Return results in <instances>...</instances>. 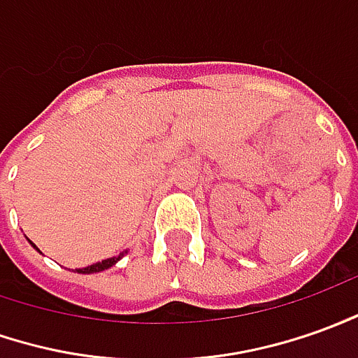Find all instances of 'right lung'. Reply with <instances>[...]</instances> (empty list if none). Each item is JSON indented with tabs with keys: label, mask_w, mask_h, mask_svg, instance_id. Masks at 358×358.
I'll return each instance as SVG.
<instances>
[{
	"label": "right lung",
	"mask_w": 358,
	"mask_h": 358,
	"mask_svg": "<svg viewBox=\"0 0 358 358\" xmlns=\"http://www.w3.org/2000/svg\"><path fill=\"white\" fill-rule=\"evenodd\" d=\"M29 243L33 245L34 250L38 251V253H43V251L38 250L36 245H34L33 241L29 240ZM124 253H128V251H122L120 255H117V257H108V259H103V261H99V263H93V265H90V267H83V268H76V273H81V275H91V273H101V271H105V268H110L113 265H117L120 259L124 257Z\"/></svg>",
	"instance_id": "right-lung-1"
}]
</instances>
